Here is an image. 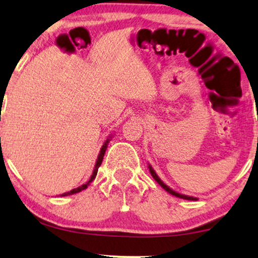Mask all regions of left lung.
<instances>
[{
    "mask_svg": "<svg viewBox=\"0 0 258 258\" xmlns=\"http://www.w3.org/2000/svg\"><path fill=\"white\" fill-rule=\"evenodd\" d=\"M148 168H149V171H150V174H151V176H153L154 177V179L155 181H156L158 184H160L162 188H163L165 191H168L169 194H171L172 196H176V197H178V199H183V200H188V201H197V199L196 197H192V196H188V195H183V194H179V192H177V191H175V190H172L171 188H169V186L165 184V183L162 181V179L158 177V175L156 174V171L154 170L153 169V167H151L150 164H148Z\"/></svg>",
    "mask_w": 258,
    "mask_h": 258,
    "instance_id": "obj_1",
    "label": "left lung"
}]
</instances>
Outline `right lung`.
<instances>
[{"mask_svg": "<svg viewBox=\"0 0 258 258\" xmlns=\"http://www.w3.org/2000/svg\"><path fill=\"white\" fill-rule=\"evenodd\" d=\"M111 135L108 137L107 140L104 141V143H103V146H102V148H101V150H100V154H98V156H97V160H96V163H95V168H94V171H93V175L90 176V178H89V181L88 182H86L84 183V184H82V185H80L79 188H75V189H73V190H70V191H68V192H64V194H62V195H59L61 197H63V196H69V195H74V194H77V192H80V191H82V190H84V189H87L88 188V185L90 184L91 182L94 181L95 179V177H96V175H97V170H98V168H100V165H101V163H102V161H103V156H104V153H105V150H107V148H108V144H109V142H110L111 141Z\"/></svg>", "mask_w": 258, "mask_h": 258, "instance_id": "obj_1", "label": "right lung"}]
</instances>
